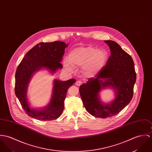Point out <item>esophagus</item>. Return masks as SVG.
I'll return each instance as SVG.
<instances>
[{"mask_svg":"<svg viewBox=\"0 0 152 152\" xmlns=\"http://www.w3.org/2000/svg\"><path fill=\"white\" fill-rule=\"evenodd\" d=\"M81 84H82V81H77L75 83V85L77 86H80Z\"/></svg>","mask_w":152,"mask_h":152,"instance_id":"obj_1","label":"esophagus"}]
</instances>
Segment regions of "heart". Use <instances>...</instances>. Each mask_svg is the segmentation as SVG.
Segmentation results:
<instances>
[{"label":"heart","mask_w":152,"mask_h":152,"mask_svg":"<svg viewBox=\"0 0 152 152\" xmlns=\"http://www.w3.org/2000/svg\"><path fill=\"white\" fill-rule=\"evenodd\" d=\"M108 58L107 52L103 49L89 46L74 49L63 60V66L68 71L74 66H83V72L88 75H94L105 66Z\"/></svg>","instance_id":"b5f03b06"}]
</instances>
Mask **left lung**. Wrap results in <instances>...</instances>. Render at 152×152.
Returning a JSON list of instances; mask_svg holds the SVG:
<instances>
[{"label": "left lung", "instance_id": "8db88e82", "mask_svg": "<svg viewBox=\"0 0 152 152\" xmlns=\"http://www.w3.org/2000/svg\"><path fill=\"white\" fill-rule=\"evenodd\" d=\"M110 49L111 55L104 68L80 87V94L86 111L93 116L106 118L122 110L131 102L137 74L131 56L115 42L104 41ZM111 87L116 97L110 104L100 100L102 88Z\"/></svg>", "mask_w": 152, "mask_h": 152}]
</instances>
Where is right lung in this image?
<instances>
[{"mask_svg": "<svg viewBox=\"0 0 152 152\" xmlns=\"http://www.w3.org/2000/svg\"><path fill=\"white\" fill-rule=\"evenodd\" d=\"M68 45L61 41L41 42L28 52L18 66L15 75V94L29 117L39 120L51 121L62 114L67 90L75 83V79L66 81L55 80L50 102L41 110L31 108L27 95L28 83L35 72L45 69L54 74L63 68L60 62Z\"/></svg>", "mask_w": 152, "mask_h": 152, "instance_id": "add662e5", "label": "right lung"}]
</instances>
